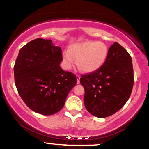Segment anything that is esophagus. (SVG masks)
Here are the masks:
<instances>
[{
	"mask_svg": "<svg viewBox=\"0 0 149 149\" xmlns=\"http://www.w3.org/2000/svg\"><path fill=\"white\" fill-rule=\"evenodd\" d=\"M80 83V76L77 75V84H79Z\"/></svg>",
	"mask_w": 149,
	"mask_h": 149,
	"instance_id": "esophagus-1",
	"label": "esophagus"
}]
</instances>
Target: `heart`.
I'll use <instances>...</instances> for the list:
<instances>
[{
	"label": "heart",
	"instance_id": "1",
	"mask_svg": "<svg viewBox=\"0 0 149 149\" xmlns=\"http://www.w3.org/2000/svg\"><path fill=\"white\" fill-rule=\"evenodd\" d=\"M107 45L100 41H84L69 46L68 50L62 53L63 63L65 68H70L77 60L78 68L83 72L92 73L100 68L108 57Z\"/></svg>",
	"mask_w": 149,
	"mask_h": 149
}]
</instances>
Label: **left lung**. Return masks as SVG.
I'll list each match as a JSON object with an SVG mask.
<instances>
[{"label": "left lung", "mask_w": 149, "mask_h": 149, "mask_svg": "<svg viewBox=\"0 0 149 149\" xmlns=\"http://www.w3.org/2000/svg\"><path fill=\"white\" fill-rule=\"evenodd\" d=\"M132 58L127 51L115 42L108 49V57L100 69L81 75L84 105L91 115L100 118L111 116L122 108L133 86Z\"/></svg>", "instance_id": "left-lung-1"}]
</instances>
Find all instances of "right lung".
Instances as JSON below:
<instances>
[{"mask_svg": "<svg viewBox=\"0 0 149 149\" xmlns=\"http://www.w3.org/2000/svg\"><path fill=\"white\" fill-rule=\"evenodd\" d=\"M61 52L52 40L40 38L20 49L14 67L15 84L25 104L36 113H57L76 85V75L60 67Z\"/></svg>", "mask_w": 149, "mask_h": 149, "instance_id": "obj_1", "label": "right lung"}]
</instances>
